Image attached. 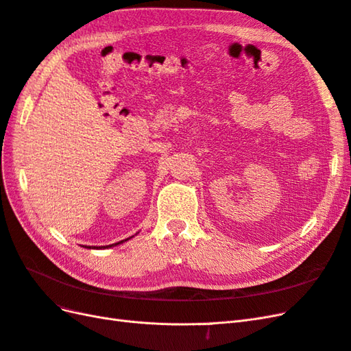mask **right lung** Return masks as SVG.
Segmentation results:
<instances>
[{"instance_id":"obj_1","label":"right lung","mask_w":351,"mask_h":351,"mask_svg":"<svg viewBox=\"0 0 351 351\" xmlns=\"http://www.w3.org/2000/svg\"><path fill=\"white\" fill-rule=\"evenodd\" d=\"M129 239H132V237H129ZM129 239H125V240H121V241H119V243H114V244H110V246H89L88 249H108V247H112V246H117V244H121V243H124V241H127Z\"/></svg>"}]
</instances>
